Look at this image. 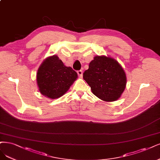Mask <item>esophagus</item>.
<instances>
[{"mask_svg":"<svg viewBox=\"0 0 160 160\" xmlns=\"http://www.w3.org/2000/svg\"><path fill=\"white\" fill-rule=\"evenodd\" d=\"M77 73H78V75H79V77H81V78L82 76V70H79V71H77Z\"/></svg>","mask_w":160,"mask_h":160,"instance_id":"1","label":"esophagus"}]
</instances>
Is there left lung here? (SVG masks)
Wrapping results in <instances>:
<instances>
[{
	"instance_id": "obj_1",
	"label": "left lung",
	"mask_w": 160,
	"mask_h": 160,
	"mask_svg": "<svg viewBox=\"0 0 160 160\" xmlns=\"http://www.w3.org/2000/svg\"><path fill=\"white\" fill-rule=\"evenodd\" d=\"M83 79L93 94L107 102L120 98L126 84L122 68L115 59L106 56H95L83 73Z\"/></svg>"
}]
</instances>
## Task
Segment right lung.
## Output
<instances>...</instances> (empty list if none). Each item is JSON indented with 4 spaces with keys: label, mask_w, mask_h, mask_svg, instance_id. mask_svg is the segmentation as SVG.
Segmentation results:
<instances>
[{
    "label": "right lung",
    "mask_w": 160,
    "mask_h": 160,
    "mask_svg": "<svg viewBox=\"0 0 160 160\" xmlns=\"http://www.w3.org/2000/svg\"><path fill=\"white\" fill-rule=\"evenodd\" d=\"M78 78L71 67H66L57 56L48 58L38 70L37 83L43 95L52 99L63 95Z\"/></svg>",
    "instance_id": "obj_1"
}]
</instances>
